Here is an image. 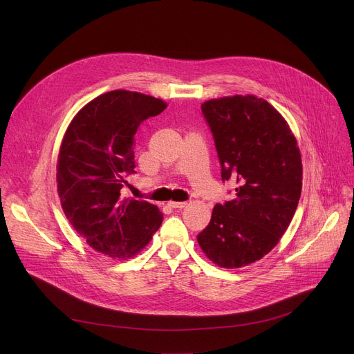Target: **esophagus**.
Returning a JSON list of instances; mask_svg holds the SVG:
<instances>
[{
  "label": "esophagus",
  "instance_id": "34e87169",
  "mask_svg": "<svg viewBox=\"0 0 354 354\" xmlns=\"http://www.w3.org/2000/svg\"><path fill=\"white\" fill-rule=\"evenodd\" d=\"M172 209H183V207H186V201H169L168 203Z\"/></svg>",
  "mask_w": 354,
  "mask_h": 354
}]
</instances>
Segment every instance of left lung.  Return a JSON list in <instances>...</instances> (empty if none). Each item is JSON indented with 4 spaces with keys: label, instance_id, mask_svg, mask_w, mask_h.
I'll return each mask as SVG.
<instances>
[{
    "label": "left lung",
    "instance_id": "obj_1",
    "mask_svg": "<svg viewBox=\"0 0 354 354\" xmlns=\"http://www.w3.org/2000/svg\"><path fill=\"white\" fill-rule=\"evenodd\" d=\"M201 112L221 178L236 183V196L216 205L197 242L217 266L238 269L268 255L288 228L302 187L301 153L286 119L262 97L210 99Z\"/></svg>",
    "mask_w": 354,
    "mask_h": 354
}]
</instances>
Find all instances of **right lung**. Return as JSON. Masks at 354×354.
<instances>
[{
	"label": "right lung",
	"instance_id": "1",
	"mask_svg": "<svg viewBox=\"0 0 354 354\" xmlns=\"http://www.w3.org/2000/svg\"><path fill=\"white\" fill-rule=\"evenodd\" d=\"M167 106L141 92H105L88 102L64 133L56 175L63 212L92 249L112 259L136 257L162 223L157 206L124 198L120 192L136 172L138 126Z\"/></svg>",
	"mask_w": 354,
	"mask_h": 354
}]
</instances>
